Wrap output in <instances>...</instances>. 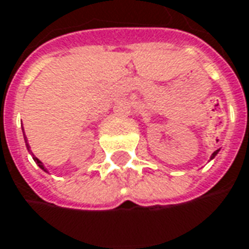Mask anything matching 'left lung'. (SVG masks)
I'll use <instances>...</instances> for the list:
<instances>
[{
	"label": "left lung",
	"instance_id": "1",
	"mask_svg": "<svg viewBox=\"0 0 249 249\" xmlns=\"http://www.w3.org/2000/svg\"><path fill=\"white\" fill-rule=\"evenodd\" d=\"M218 153V150H215V152H214L213 154H212V157H210V159H214V157H215V154Z\"/></svg>",
	"mask_w": 249,
	"mask_h": 249
}]
</instances>
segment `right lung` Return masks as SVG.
I'll return each mask as SVG.
<instances>
[{"label": "right lung", "instance_id": "right-lung-1", "mask_svg": "<svg viewBox=\"0 0 249 249\" xmlns=\"http://www.w3.org/2000/svg\"><path fill=\"white\" fill-rule=\"evenodd\" d=\"M25 145H27V149H28V152H30L31 154H32V159H34V161H35L36 164H37V165H39V167L42 168L43 171H46V168H44V165H43V162L40 160H39V159H36L35 156H34V153H32V152H31L30 150V145H28V142H27V138H25ZM46 172H47V171H46Z\"/></svg>", "mask_w": 249, "mask_h": 249}]
</instances>
